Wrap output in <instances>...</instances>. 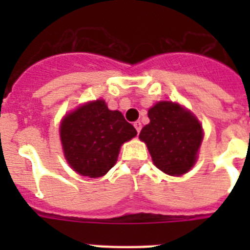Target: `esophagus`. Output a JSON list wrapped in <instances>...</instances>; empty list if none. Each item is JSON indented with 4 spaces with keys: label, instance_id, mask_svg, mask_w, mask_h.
<instances>
[{
    "label": "esophagus",
    "instance_id": "34e87169",
    "mask_svg": "<svg viewBox=\"0 0 250 250\" xmlns=\"http://www.w3.org/2000/svg\"><path fill=\"white\" fill-rule=\"evenodd\" d=\"M134 126H135L136 131L140 132V130H141V123H140V121H135V123H134Z\"/></svg>",
    "mask_w": 250,
    "mask_h": 250
}]
</instances>
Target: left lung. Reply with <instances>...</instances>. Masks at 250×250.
I'll list each match as a JSON object with an SVG mask.
<instances>
[{
  "instance_id": "8db88e82",
  "label": "left lung",
  "mask_w": 250,
  "mask_h": 250,
  "mask_svg": "<svg viewBox=\"0 0 250 250\" xmlns=\"http://www.w3.org/2000/svg\"><path fill=\"white\" fill-rule=\"evenodd\" d=\"M150 123L139 138L147 145L158 169L183 175L191 169L203 140V129L193 114L180 105L160 101L147 112Z\"/></svg>"
}]
</instances>
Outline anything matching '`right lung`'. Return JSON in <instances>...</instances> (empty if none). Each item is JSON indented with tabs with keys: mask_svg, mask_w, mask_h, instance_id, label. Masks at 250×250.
Masks as SVG:
<instances>
[{
	"mask_svg": "<svg viewBox=\"0 0 250 250\" xmlns=\"http://www.w3.org/2000/svg\"><path fill=\"white\" fill-rule=\"evenodd\" d=\"M135 127L120 111L96 100L65 116L60 126L65 158L83 176L105 175L118 160L120 146L136 135Z\"/></svg>",
	"mask_w": 250,
	"mask_h": 250,
	"instance_id": "1",
	"label": "right lung"
}]
</instances>
